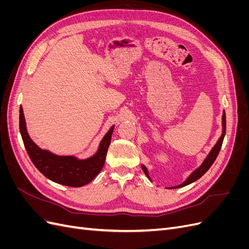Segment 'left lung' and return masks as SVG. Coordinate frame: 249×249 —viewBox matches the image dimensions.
<instances>
[{
    "mask_svg": "<svg viewBox=\"0 0 249 249\" xmlns=\"http://www.w3.org/2000/svg\"><path fill=\"white\" fill-rule=\"evenodd\" d=\"M225 127H227V119H225V112L223 111V113H222V134H221V136L219 137V139L217 140L216 144L212 147V149L210 150L209 155L206 157V159L203 160V162L201 163L200 166L198 168L195 169L191 173V175L186 178V180H184L182 184H179V185L175 186V187H171L172 189H176V188H182V187H185L187 185H189V184L195 182V180H197L199 178H201L210 169V167L212 166L213 163L215 162L218 154H219V152H220L222 142H223V139H224V136H225ZM141 167H142V170L144 171L145 176L148 178V179L152 180V179H150V178H149L147 168L144 166V165H141Z\"/></svg>",
    "mask_w": 249,
    "mask_h": 249,
    "instance_id": "1",
    "label": "left lung"
}]
</instances>
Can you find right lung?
Here are the masks:
<instances>
[{
  "label": "right lung",
  "mask_w": 249,
  "mask_h": 249,
  "mask_svg": "<svg viewBox=\"0 0 249 249\" xmlns=\"http://www.w3.org/2000/svg\"><path fill=\"white\" fill-rule=\"evenodd\" d=\"M113 130L114 125L110 127L100 142L96 153L87 159H78L74 156H58L35 144L27 131L24 110L21 106L19 108V131L30 159L44 177L60 185L82 187L99 175L106 160Z\"/></svg>",
  "instance_id": "1"
}]
</instances>
